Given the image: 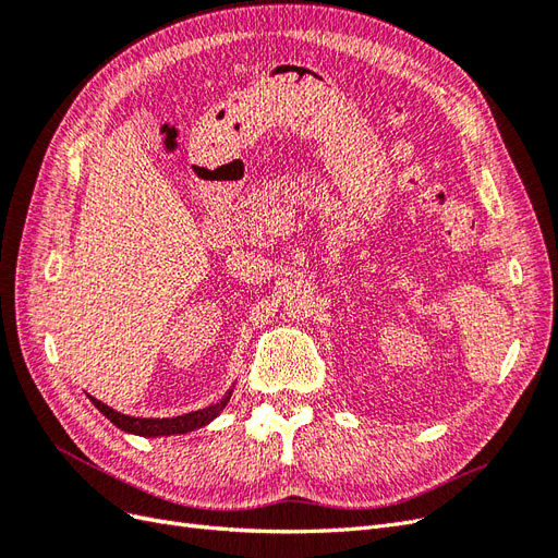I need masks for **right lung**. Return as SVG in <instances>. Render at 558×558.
Wrapping results in <instances>:
<instances>
[{
	"instance_id": "obj_1",
	"label": "right lung",
	"mask_w": 558,
	"mask_h": 558,
	"mask_svg": "<svg viewBox=\"0 0 558 558\" xmlns=\"http://www.w3.org/2000/svg\"><path fill=\"white\" fill-rule=\"evenodd\" d=\"M230 396H232V388L223 396L221 402L216 404H209V408L205 410H197V412H189V414H181V416H172V418H142V416H130V414H123V412H116L111 410L109 404H105L102 400H97L93 396L90 402L95 404V408L102 412L113 426H118L125 433H132V435H142V437H167V435H185L191 430H197L202 426L211 424V421L221 414L226 410V404L230 402Z\"/></svg>"
}]
</instances>
